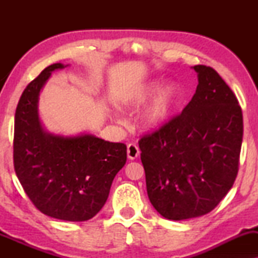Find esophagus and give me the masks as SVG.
<instances>
[{"instance_id": "34e87169", "label": "esophagus", "mask_w": 258, "mask_h": 258, "mask_svg": "<svg viewBox=\"0 0 258 258\" xmlns=\"http://www.w3.org/2000/svg\"><path fill=\"white\" fill-rule=\"evenodd\" d=\"M126 154H128L129 160H135V158L140 156L139 147L134 143L128 144V147H126Z\"/></svg>"}]
</instances>
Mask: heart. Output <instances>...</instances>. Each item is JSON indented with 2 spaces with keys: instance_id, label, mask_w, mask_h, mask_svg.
I'll return each mask as SVG.
<instances>
[{
  "instance_id": "obj_1",
  "label": "heart",
  "mask_w": 258,
  "mask_h": 258,
  "mask_svg": "<svg viewBox=\"0 0 258 258\" xmlns=\"http://www.w3.org/2000/svg\"><path fill=\"white\" fill-rule=\"evenodd\" d=\"M163 83V80L155 79L136 84L119 96L117 107L121 110L137 109L155 94L141 112V124L148 130L162 129L170 122L182 100V91L177 83L168 82L164 86Z\"/></svg>"
}]
</instances>
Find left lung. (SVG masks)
<instances>
[{"instance_id":"obj_1","label":"left lung","mask_w":258,"mask_h":258,"mask_svg":"<svg viewBox=\"0 0 258 258\" xmlns=\"http://www.w3.org/2000/svg\"><path fill=\"white\" fill-rule=\"evenodd\" d=\"M196 93L182 114L141 139L147 192L172 221L210 213L234 184L243 139L238 101L213 68L195 66Z\"/></svg>"}]
</instances>
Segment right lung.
<instances>
[{"label":"right lung","mask_w":258,"mask_h":258,"mask_svg":"<svg viewBox=\"0 0 258 258\" xmlns=\"http://www.w3.org/2000/svg\"><path fill=\"white\" fill-rule=\"evenodd\" d=\"M54 63L28 84L15 112L14 167L34 206L57 220L93 218L107 202L115 176L124 167L126 147L93 134L61 135L44 128L38 100L55 70Z\"/></svg>","instance_id":"obj_1"}]
</instances>
